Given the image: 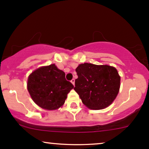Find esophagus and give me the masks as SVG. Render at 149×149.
<instances>
[{
  "label": "esophagus",
  "mask_w": 149,
  "mask_h": 149,
  "mask_svg": "<svg viewBox=\"0 0 149 149\" xmlns=\"http://www.w3.org/2000/svg\"><path fill=\"white\" fill-rule=\"evenodd\" d=\"M70 81H71V83L73 84V85H74V82H75V80H74V79H72V80Z\"/></svg>",
  "instance_id": "1"
}]
</instances>
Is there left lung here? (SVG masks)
Returning a JSON list of instances; mask_svg holds the SVG:
<instances>
[{"instance_id": "8db88e82", "label": "left lung", "mask_w": 149, "mask_h": 149, "mask_svg": "<svg viewBox=\"0 0 149 149\" xmlns=\"http://www.w3.org/2000/svg\"><path fill=\"white\" fill-rule=\"evenodd\" d=\"M76 72L78 78L74 90L86 107L100 110L111 105L120 87V77L115 68L84 63L79 65Z\"/></svg>"}]
</instances>
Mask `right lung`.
Here are the masks:
<instances>
[{
    "instance_id": "1",
    "label": "right lung",
    "mask_w": 149,
    "mask_h": 149,
    "mask_svg": "<svg viewBox=\"0 0 149 149\" xmlns=\"http://www.w3.org/2000/svg\"><path fill=\"white\" fill-rule=\"evenodd\" d=\"M65 75L55 64L41 67L32 72L27 80V90L33 101L48 111L61 107L74 88Z\"/></svg>"
}]
</instances>
